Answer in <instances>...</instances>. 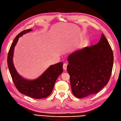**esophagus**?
<instances>
[{"label": "esophagus", "instance_id": "34e87169", "mask_svg": "<svg viewBox=\"0 0 121 121\" xmlns=\"http://www.w3.org/2000/svg\"><path fill=\"white\" fill-rule=\"evenodd\" d=\"M63 69H65V70H66L67 69V64L65 63L63 65Z\"/></svg>", "mask_w": 121, "mask_h": 121}]
</instances>
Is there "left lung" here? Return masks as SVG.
Masks as SVG:
<instances>
[{
	"label": "left lung",
	"instance_id": "left-lung-1",
	"mask_svg": "<svg viewBox=\"0 0 121 121\" xmlns=\"http://www.w3.org/2000/svg\"><path fill=\"white\" fill-rule=\"evenodd\" d=\"M67 60L71 88L76 97L97 93L107 84L112 73L114 56L103 34L97 44L73 52Z\"/></svg>",
	"mask_w": 121,
	"mask_h": 121
}]
</instances>
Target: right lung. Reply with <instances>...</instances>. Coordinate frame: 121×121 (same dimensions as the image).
<instances>
[{"instance_id":"obj_1","label":"right lung","mask_w":121,"mask_h":121,"mask_svg":"<svg viewBox=\"0 0 121 121\" xmlns=\"http://www.w3.org/2000/svg\"><path fill=\"white\" fill-rule=\"evenodd\" d=\"M32 31L27 29L22 31L14 39L9 50L7 56V65L13 83L17 89L22 94L35 99H41L49 96L54 88L56 81L63 72V62L51 65L38 78L28 80L19 75L13 64V55L19 38L27 32Z\"/></svg>"}]
</instances>
